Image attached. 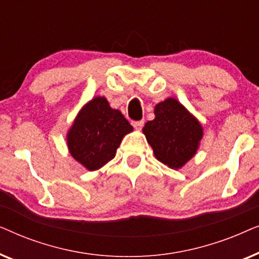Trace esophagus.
<instances>
[{
    "instance_id": "obj_1",
    "label": "esophagus",
    "mask_w": 259,
    "mask_h": 259,
    "mask_svg": "<svg viewBox=\"0 0 259 259\" xmlns=\"http://www.w3.org/2000/svg\"><path fill=\"white\" fill-rule=\"evenodd\" d=\"M132 125L136 130H141V127L144 126V121L143 120H140V121H133Z\"/></svg>"
}]
</instances>
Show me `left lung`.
I'll list each match as a JSON object with an SVG mask.
<instances>
[{
    "mask_svg": "<svg viewBox=\"0 0 259 259\" xmlns=\"http://www.w3.org/2000/svg\"><path fill=\"white\" fill-rule=\"evenodd\" d=\"M154 115L143 128L154 157L169 168H182L196 155L204 136L203 126L175 98L155 105Z\"/></svg>",
    "mask_w": 259,
    "mask_h": 259,
    "instance_id": "left-lung-1",
    "label": "left lung"
}]
</instances>
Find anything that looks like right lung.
Masks as SVG:
<instances>
[{"label": "right lung", "mask_w": 259, "mask_h": 259, "mask_svg": "<svg viewBox=\"0 0 259 259\" xmlns=\"http://www.w3.org/2000/svg\"><path fill=\"white\" fill-rule=\"evenodd\" d=\"M133 127L105 97L82 106L66 136L72 157L88 171H97L115 157L116 150Z\"/></svg>", "instance_id": "right-lung-1"}]
</instances>
